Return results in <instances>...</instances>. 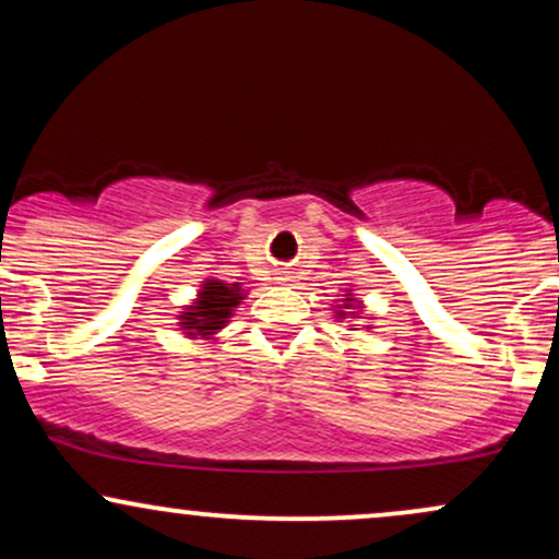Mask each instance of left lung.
Returning a JSON list of instances; mask_svg holds the SVG:
<instances>
[{
  "label": "left lung",
  "mask_w": 559,
  "mask_h": 559,
  "mask_svg": "<svg viewBox=\"0 0 559 559\" xmlns=\"http://www.w3.org/2000/svg\"><path fill=\"white\" fill-rule=\"evenodd\" d=\"M360 307H362V305L355 299V294L346 292L342 307H336V318L344 320L346 316H360Z\"/></svg>",
  "instance_id": "obj_1"
}]
</instances>
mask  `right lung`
Segmentation results:
<instances>
[{"label":"right lung","mask_w":559,"mask_h":559,"mask_svg":"<svg viewBox=\"0 0 559 559\" xmlns=\"http://www.w3.org/2000/svg\"><path fill=\"white\" fill-rule=\"evenodd\" d=\"M243 299V288L239 284H223V281H202L197 299L178 316L181 331L189 338H210L217 331L226 329L228 318L234 316V307Z\"/></svg>","instance_id":"add662e5"}]
</instances>
